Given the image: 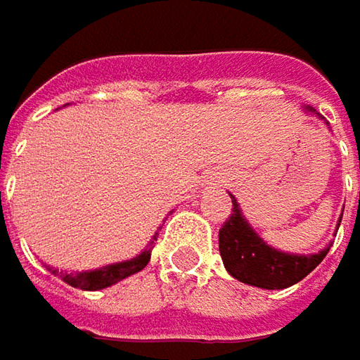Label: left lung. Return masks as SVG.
I'll return each mask as SVG.
<instances>
[{
	"mask_svg": "<svg viewBox=\"0 0 360 360\" xmlns=\"http://www.w3.org/2000/svg\"><path fill=\"white\" fill-rule=\"evenodd\" d=\"M309 110L316 112L314 108ZM231 205V215L219 229V252L233 278L260 289H287L305 278L326 258L330 245L311 256H293L272 250L242 217L240 205L233 196Z\"/></svg>",
	"mask_w": 360,
	"mask_h": 360,
	"instance_id": "left-lung-1",
	"label": "left lung"
}]
</instances>
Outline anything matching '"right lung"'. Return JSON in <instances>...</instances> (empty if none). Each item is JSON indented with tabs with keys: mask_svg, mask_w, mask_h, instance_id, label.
Returning <instances> with one entry per match:
<instances>
[{
	"mask_svg": "<svg viewBox=\"0 0 360 360\" xmlns=\"http://www.w3.org/2000/svg\"><path fill=\"white\" fill-rule=\"evenodd\" d=\"M158 240V236L153 238ZM153 244V242H151ZM151 258V250H145L141 252L137 258L133 260H127V262H118V264H110V266H104V269L90 270V272H71V274H63V281L67 285L75 287V289H82V291H98V289H106L110 285H115L118 281L135 274L147 266ZM53 274H57V270H53Z\"/></svg>",
	"mask_w": 360,
	"mask_h": 360,
	"instance_id": "add662e5",
	"label": "right lung"
}]
</instances>
